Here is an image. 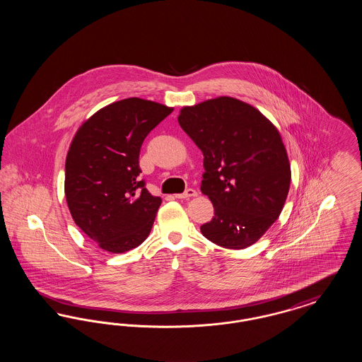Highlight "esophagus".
<instances>
[{"label":"esophagus","instance_id":"34e87169","mask_svg":"<svg viewBox=\"0 0 362 362\" xmlns=\"http://www.w3.org/2000/svg\"><path fill=\"white\" fill-rule=\"evenodd\" d=\"M198 195V192L195 191L194 189H187L183 194H176L175 197L177 198V199H189V198H192V197H197Z\"/></svg>","mask_w":362,"mask_h":362}]
</instances>
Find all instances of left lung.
<instances>
[{"instance_id":"obj_1","label":"left lung","mask_w":362,"mask_h":362,"mask_svg":"<svg viewBox=\"0 0 362 362\" xmlns=\"http://www.w3.org/2000/svg\"><path fill=\"white\" fill-rule=\"evenodd\" d=\"M177 122L204 153L201 191L214 217L201 226L202 235L230 250L252 245L276 223L291 187L278 129L255 107L229 96L183 107Z\"/></svg>"}]
</instances>
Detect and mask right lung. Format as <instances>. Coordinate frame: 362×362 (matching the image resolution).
Listing matches in <instances>:
<instances>
[{
    "label": "right lung",
    "instance_id": "1",
    "mask_svg": "<svg viewBox=\"0 0 362 362\" xmlns=\"http://www.w3.org/2000/svg\"><path fill=\"white\" fill-rule=\"evenodd\" d=\"M173 107L129 98L89 117L71 139L65 163V197L76 225L108 252L145 240L161 198L141 180L138 157L145 137Z\"/></svg>",
    "mask_w": 362,
    "mask_h": 362
}]
</instances>
